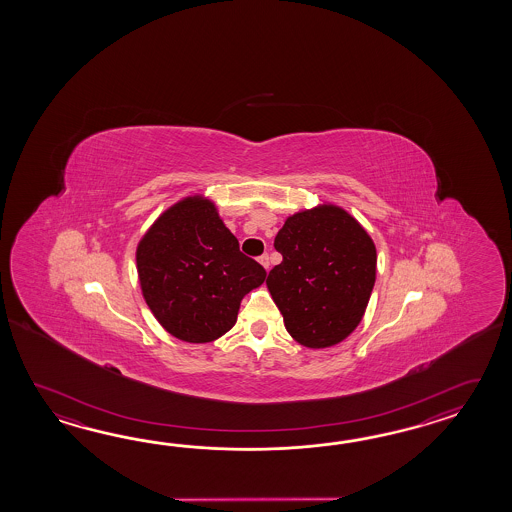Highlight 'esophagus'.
<instances>
[{
	"instance_id": "obj_1",
	"label": "esophagus",
	"mask_w": 512,
	"mask_h": 512,
	"mask_svg": "<svg viewBox=\"0 0 512 512\" xmlns=\"http://www.w3.org/2000/svg\"><path fill=\"white\" fill-rule=\"evenodd\" d=\"M258 261H260L261 265H263L265 269H269L271 261H269V254H267V252H265V254H261L260 258H258Z\"/></svg>"
}]
</instances>
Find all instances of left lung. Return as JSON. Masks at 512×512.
Instances as JSON below:
<instances>
[{
	"label": "left lung",
	"instance_id": "8db88e82",
	"mask_svg": "<svg viewBox=\"0 0 512 512\" xmlns=\"http://www.w3.org/2000/svg\"><path fill=\"white\" fill-rule=\"evenodd\" d=\"M283 256L267 287L289 335L327 348L359 326L370 300L377 251L357 219L338 207L298 212L274 238Z\"/></svg>",
	"mask_w": 512,
	"mask_h": 512
}]
</instances>
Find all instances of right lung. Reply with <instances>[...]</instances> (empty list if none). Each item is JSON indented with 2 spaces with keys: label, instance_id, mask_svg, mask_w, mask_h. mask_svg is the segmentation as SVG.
<instances>
[{
  "label": "right lung",
  "instance_id": "add662e5",
  "mask_svg": "<svg viewBox=\"0 0 512 512\" xmlns=\"http://www.w3.org/2000/svg\"><path fill=\"white\" fill-rule=\"evenodd\" d=\"M142 294L161 326L185 342L203 344L236 324L241 300L265 280L260 263L207 199L177 203L146 232L137 249Z\"/></svg>",
  "mask_w": 512,
  "mask_h": 512
}]
</instances>
